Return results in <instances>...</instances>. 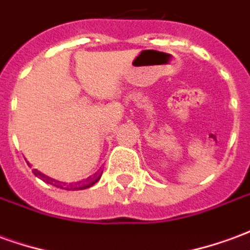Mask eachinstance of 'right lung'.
<instances>
[{"instance_id": "right-lung-1", "label": "right lung", "mask_w": 250, "mask_h": 250, "mask_svg": "<svg viewBox=\"0 0 250 250\" xmlns=\"http://www.w3.org/2000/svg\"><path fill=\"white\" fill-rule=\"evenodd\" d=\"M35 173L36 177H39V178H41L44 182H46V184H51L53 185V186H57V188H65V190H83V188H91V186H93V185L98 182L99 179H100V177H102V174H99V175H95L93 178H89L87 181V182H84V184H76V185H69L68 188H64V185H62V182L60 181H55V179L49 178V177H46V175H44L42 173H40L39 170H35L33 171Z\"/></svg>"}]
</instances>
